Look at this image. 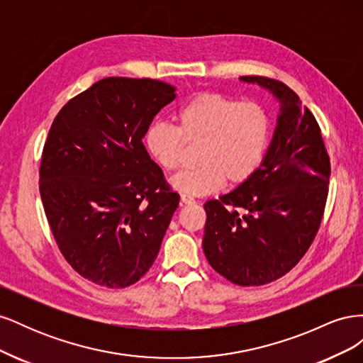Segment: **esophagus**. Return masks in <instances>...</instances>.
Masks as SVG:
<instances>
[{"mask_svg":"<svg viewBox=\"0 0 363 363\" xmlns=\"http://www.w3.org/2000/svg\"><path fill=\"white\" fill-rule=\"evenodd\" d=\"M180 200H182V203H183V204H188V206H189V204H195V200L192 199L191 195L182 194V195H180Z\"/></svg>","mask_w":363,"mask_h":363,"instance_id":"esophagus-1","label":"esophagus"}]
</instances>
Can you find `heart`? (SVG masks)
<instances>
[{"mask_svg": "<svg viewBox=\"0 0 363 363\" xmlns=\"http://www.w3.org/2000/svg\"><path fill=\"white\" fill-rule=\"evenodd\" d=\"M177 127L156 121L148 125L144 144L151 159L164 171L183 164L186 144H200V164L171 180L174 189L201 196L227 183L236 188L252 179L267 156L271 115L257 101H239L218 92H200L174 115Z\"/></svg>", "mask_w": 363, "mask_h": 363, "instance_id": "1", "label": "heart"}]
</instances>
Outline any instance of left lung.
Returning <instances> with one entry per match:
<instances>
[{
  "instance_id": "obj_1",
  "label": "left lung",
  "mask_w": 363,
  "mask_h": 363,
  "mask_svg": "<svg viewBox=\"0 0 363 363\" xmlns=\"http://www.w3.org/2000/svg\"><path fill=\"white\" fill-rule=\"evenodd\" d=\"M240 80L272 92L280 115L252 179L204 204L203 250L228 281L260 286L289 272L312 245L328 195L330 157L315 116L291 87L260 75Z\"/></svg>"
}]
</instances>
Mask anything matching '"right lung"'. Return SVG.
Masks as SVG:
<instances>
[{
	"mask_svg": "<svg viewBox=\"0 0 363 363\" xmlns=\"http://www.w3.org/2000/svg\"><path fill=\"white\" fill-rule=\"evenodd\" d=\"M175 87L107 77L65 104L42 151L39 191L54 239L82 277L111 289L155 263L179 206L142 144Z\"/></svg>",
	"mask_w": 363,
	"mask_h": 363,
	"instance_id": "1",
	"label": "right lung"
}]
</instances>
